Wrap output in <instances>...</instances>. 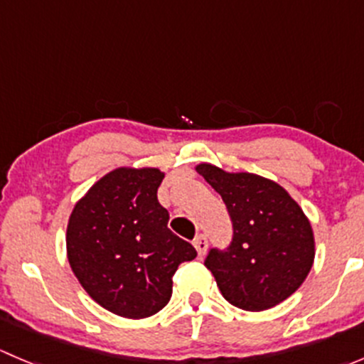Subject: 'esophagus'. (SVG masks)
<instances>
[{
  "label": "esophagus",
  "instance_id": "esophagus-1",
  "mask_svg": "<svg viewBox=\"0 0 364 364\" xmlns=\"http://www.w3.org/2000/svg\"><path fill=\"white\" fill-rule=\"evenodd\" d=\"M193 247H196L197 253H199V257H204L205 250H208V237L204 236V234H199V236L193 240Z\"/></svg>",
  "mask_w": 364,
  "mask_h": 364
}]
</instances>
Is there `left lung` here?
<instances>
[{
    "label": "left lung",
    "mask_w": 364,
    "mask_h": 364,
    "mask_svg": "<svg viewBox=\"0 0 364 364\" xmlns=\"http://www.w3.org/2000/svg\"><path fill=\"white\" fill-rule=\"evenodd\" d=\"M196 171L222 196L232 220L227 250L213 248L205 267L223 297L247 311H262L292 296L315 257L314 230L299 204L278 183L211 164Z\"/></svg>",
    "instance_id": "8db88e82"
}]
</instances>
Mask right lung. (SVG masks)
Here are the masks:
<instances>
[{
  "mask_svg": "<svg viewBox=\"0 0 364 364\" xmlns=\"http://www.w3.org/2000/svg\"><path fill=\"white\" fill-rule=\"evenodd\" d=\"M161 179L155 167L114 168L70 215V267L84 291L119 317L160 311L171 299L179 264L197 257L167 227L168 213L156 197Z\"/></svg>",
  "mask_w": 364,
  "mask_h": 364,
  "instance_id": "1",
  "label": "right lung"
}]
</instances>
